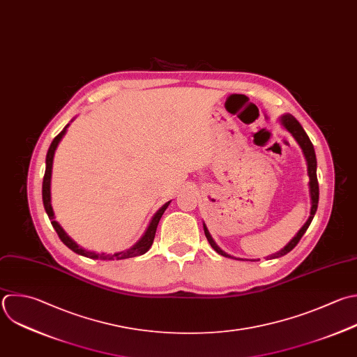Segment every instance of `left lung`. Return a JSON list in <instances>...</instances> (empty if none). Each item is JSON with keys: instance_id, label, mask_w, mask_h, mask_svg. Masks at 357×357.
<instances>
[{"instance_id": "left-lung-1", "label": "left lung", "mask_w": 357, "mask_h": 357, "mask_svg": "<svg viewBox=\"0 0 357 357\" xmlns=\"http://www.w3.org/2000/svg\"><path fill=\"white\" fill-rule=\"evenodd\" d=\"M279 123L280 126L291 134V137L296 139V142L298 144V146L301 148V152L304 155V159L307 162V174L310 177V181H308V188H310V202H311V209H310V216L307 219V222L303 225V227L297 231V234L282 248L279 250L278 252L275 254H271L268 255L266 258L268 259H273V258H279V257H283L286 255L287 252H290L296 245L297 243L300 241V238L303 237V234L305 233V230L308 229L315 212H317V206H318V198H319V188H318V180H317V158H315V151H314V146L308 138V135L305 134V131L303 130L301 124L291 116V114H283L279 117ZM204 231H205V236L211 244V247L220 255L226 257V258H234V259H238V261H259V259H241V258H236L233 255H229L227 252H225L216 243L215 240L212 238L206 225L204 223Z\"/></svg>"}]
</instances>
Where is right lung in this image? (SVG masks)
Wrapping results in <instances>:
<instances>
[{
	"instance_id": "obj_1",
	"label": "right lung",
	"mask_w": 357,
	"mask_h": 357,
	"mask_svg": "<svg viewBox=\"0 0 357 357\" xmlns=\"http://www.w3.org/2000/svg\"><path fill=\"white\" fill-rule=\"evenodd\" d=\"M73 121V120H71ZM70 127V124H67L64 127V130L53 139L49 151H47V156H46V172H45V178H43V205H45V209H46V213L49 215V219L53 225V227L56 229L59 237L61 238V241L70 248L73 250L74 252L79 254V255H84V257H88V258H92V259H126V258H131V257H138V255H142L145 254L152 243H153V238H155V233H156V227H158V223L162 218V215L165 213V211L167 209L169 202H166L151 219L144 236L128 250H124V251H120V252H114V254H99V252H95V251H89V250H85L82 248L81 245H78L67 233L66 230L60 226V223L56 220V216H54V211H53V206H52V173H53V159H54V153H56V149L59 146V144L61 142V139L64 138L66 132H67V128Z\"/></svg>"
}]
</instances>
